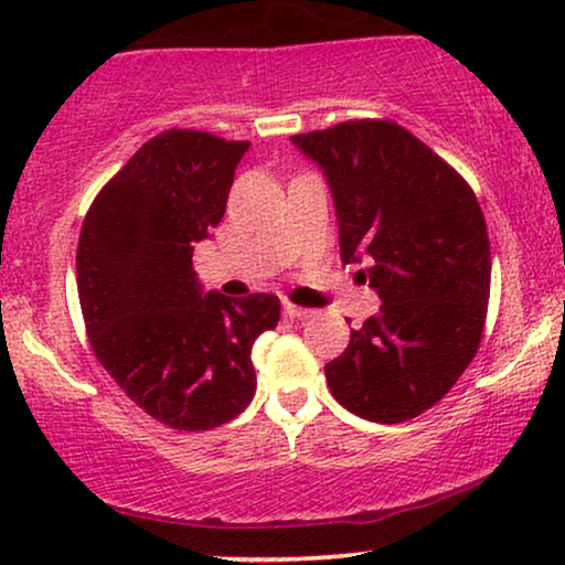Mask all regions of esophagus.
Masks as SVG:
<instances>
[{
    "label": "esophagus",
    "instance_id": "34e87169",
    "mask_svg": "<svg viewBox=\"0 0 565 565\" xmlns=\"http://www.w3.org/2000/svg\"><path fill=\"white\" fill-rule=\"evenodd\" d=\"M284 313L289 316V319H297V321H305L313 316V310L308 308H300V305H291V302H284Z\"/></svg>",
    "mask_w": 565,
    "mask_h": 565
}]
</instances>
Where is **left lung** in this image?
I'll return each instance as SVG.
<instances>
[{
    "label": "left lung",
    "mask_w": 565,
    "mask_h": 565,
    "mask_svg": "<svg viewBox=\"0 0 565 565\" xmlns=\"http://www.w3.org/2000/svg\"><path fill=\"white\" fill-rule=\"evenodd\" d=\"M332 191L342 263L382 300L323 366L329 391L369 423L417 417L451 391L483 334L489 233L476 193L393 121L295 135Z\"/></svg>",
    "instance_id": "8db88e82"
}]
</instances>
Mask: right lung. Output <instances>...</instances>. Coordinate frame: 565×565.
I'll return each mask as SVG.
<instances>
[{"label": "right lung", "instance_id": "1", "mask_svg": "<svg viewBox=\"0 0 565 565\" xmlns=\"http://www.w3.org/2000/svg\"><path fill=\"white\" fill-rule=\"evenodd\" d=\"M249 142L170 129L97 193L76 249L87 337L116 385L174 430H212L255 395L252 345L274 329V295L206 291L193 244L223 220Z\"/></svg>", "mask_w": 565, "mask_h": 565}]
</instances>
